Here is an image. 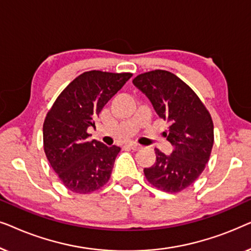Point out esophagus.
I'll return each instance as SVG.
<instances>
[{
	"mask_svg": "<svg viewBox=\"0 0 251 251\" xmlns=\"http://www.w3.org/2000/svg\"><path fill=\"white\" fill-rule=\"evenodd\" d=\"M129 147V149H131V150H133V151H137V150H139V149H142V146L139 145V144H136V143H129L128 145H126Z\"/></svg>",
	"mask_w": 251,
	"mask_h": 251,
	"instance_id": "34e87169",
	"label": "esophagus"
}]
</instances>
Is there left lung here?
<instances>
[{
	"mask_svg": "<svg viewBox=\"0 0 251 251\" xmlns=\"http://www.w3.org/2000/svg\"><path fill=\"white\" fill-rule=\"evenodd\" d=\"M132 83L152 102L161 119L170 123L166 137L174 146L170 155L155 149L156 161L145 168L154 187L177 193L198 179L214 145V123L198 95L176 75L155 70L139 74Z\"/></svg>",
	"mask_w": 251,
	"mask_h": 251,
	"instance_id": "obj_1",
	"label": "left lung"
}]
</instances>
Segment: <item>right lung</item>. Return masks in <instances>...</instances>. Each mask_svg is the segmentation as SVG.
Returning a JSON list of instances; mask_svg holds the SVG:
<instances>
[{"mask_svg":"<svg viewBox=\"0 0 251 251\" xmlns=\"http://www.w3.org/2000/svg\"><path fill=\"white\" fill-rule=\"evenodd\" d=\"M132 76L131 73L84 72L58 96L43 123L44 152L68 190L78 194L95 192L109 180L121 149L87 132L107 101Z\"/></svg>","mask_w":251,"mask_h":251,"instance_id":"right-lung-1","label":"right lung"}]
</instances>
